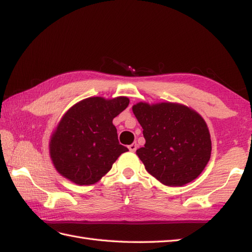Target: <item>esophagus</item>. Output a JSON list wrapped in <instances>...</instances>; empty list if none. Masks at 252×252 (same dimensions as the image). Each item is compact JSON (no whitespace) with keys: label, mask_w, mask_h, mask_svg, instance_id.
<instances>
[{"label":"esophagus","mask_w":252,"mask_h":252,"mask_svg":"<svg viewBox=\"0 0 252 252\" xmlns=\"http://www.w3.org/2000/svg\"><path fill=\"white\" fill-rule=\"evenodd\" d=\"M128 149H129L130 151H132V153H135V151L137 150V144L136 142H134V144H131L128 146Z\"/></svg>","instance_id":"1"}]
</instances>
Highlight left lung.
Returning a JSON list of instances; mask_svg holds the SVG:
<instances>
[{
    "label": "left lung",
    "mask_w": 252,
    "mask_h": 252,
    "mask_svg": "<svg viewBox=\"0 0 252 252\" xmlns=\"http://www.w3.org/2000/svg\"><path fill=\"white\" fill-rule=\"evenodd\" d=\"M132 112L146 139L136 154L146 170L168 187H182L200 175L211 158L205 121L183 104L139 102Z\"/></svg>",
    "instance_id": "left-lung-1"
}]
</instances>
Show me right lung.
<instances>
[{
	"mask_svg": "<svg viewBox=\"0 0 252 252\" xmlns=\"http://www.w3.org/2000/svg\"><path fill=\"white\" fill-rule=\"evenodd\" d=\"M129 104V98L93 96L75 103L60 118L49 141L56 170L78 185L99 181L126 147L120 145L113 120Z\"/></svg>",
	"mask_w": 252,
	"mask_h": 252,
	"instance_id": "obj_1",
	"label": "right lung"
}]
</instances>
